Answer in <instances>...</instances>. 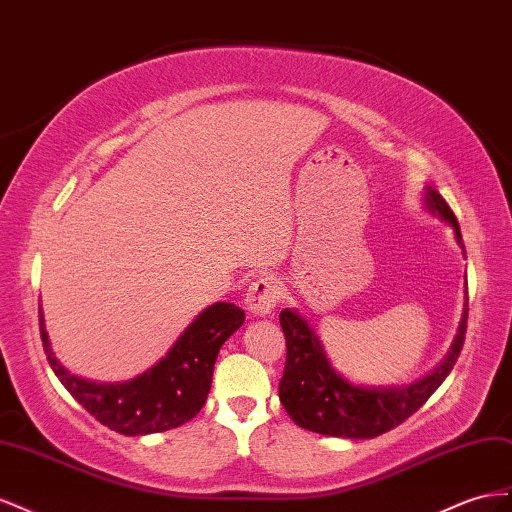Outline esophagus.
<instances>
[{
    "instance_id": "obj_1",
    "label": "esophagus",
    "mask_w": 512,
    "mask_h": 512,
    "mask_svg": "<svg viewBox=\"0 0 512 512\" xmlns=\"http://www.w3.org/2000/svg\"><path fill=\"white\" fill-rule=\"evenodd\" d=\"M281 300V287L270 276H261L246 291V309L255 317H268Z\"/></svg>"
}]
</instances>
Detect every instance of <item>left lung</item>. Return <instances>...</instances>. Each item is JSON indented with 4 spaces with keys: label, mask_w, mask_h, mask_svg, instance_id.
Segmentation results:
<instances>
[{
    "label": "left lung",
    "mask_w": 512,
    "mask_h": 512,
    "mask_svg": "<svg viewBox=\"0 0 512 512\" xmlns=\"http://www.w3.org/2000/svg\"><path fill=\"white\" fill-rule=\"evenodd\" d=\"M425 208L452 227L457 244L463 248L457 218L433 186H425ZM279 319L287 341L279 397L289 418L313 433L347 437V440H371L399 427L403 420L418 412L455 367L467 328V281L463 315L450 352L429 375L405 386L352 384L339 371H334L313 326L296 309H283Z\"/></svg>",
    "instance_id": "left-lung-1"
}]
</instances>
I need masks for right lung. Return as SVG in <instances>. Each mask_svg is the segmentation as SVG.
Masks as SVG:
<instances>
[{
    "label": "right lung",
    "mask_w": 512,
    "mask_h": 512,
    "mask_svg": "<svg viewBox=\"0 0 512 512\" xmlns=\"http://www.w3.org/2000/svg\"><path fill=\"white\" fill-rule=\"evenodd\" d=\"M40 337L53 373L98 422L122 435H148L184 425L208 399L212 373L223 343L244 324V311L231 302H216L201 311L165 358L128 382H94L70 373L55 358L45 317Z\"/></svg>",
    "instance_id": "right-lung-1"
}]
</instances>
